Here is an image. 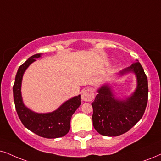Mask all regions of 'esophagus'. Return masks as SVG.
Instances as JSON below:
<instances>
[{
  "instance_id": "34e87169",
  "label": "esophagus",
  "mask_w": 161,
  "mask_h": 161,
  "mask_svg": "<svg viewBox=\"0 0 161 161\" xmlns=\"http://www.w3.org/2000/svg\"><path fill=\"white\" fill-rule=\"evenodd\" d=\"M94 98V92L91 88L84 89L82 92V99L84 101L91 102Z\"/></svg>"
}]
</instances>
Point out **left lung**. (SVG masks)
I'll return each instance as SVG.
<instances>
[{"mask_svg": "<svg viewBox=\"0 0 161 161\" xmlns=\"http://www.w3.org/2000/svg\"><path fill=\"white\" fill-rule=\"evenodd\" d=\"M132 71L137 79V87L131 97L125 100L114 99L108 85L98 90L91 103L93 112V125L97 132L103 136L115 137L125 133L143 117L148 102V80L143 67L135 62L120 74Z\"/></svg>", "mask_w": 161, "mask_h": 161, "instance_id": "8db88e82", "label": "left lung"}]
</instances>
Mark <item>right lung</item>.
<instances>
[{"instance_id":"right-lung-1","label":"right lung","mask_w":161,"mask_h":161,"mask_svg":"<svg viewBox=\"0 0 161 161\" xmlns=\"http://www.w3.org/2000/svg\"><path fill=\"white\" fill-rule=\"evenodd\" d=\"M41 53L30 56L18 68L13 85V97L15 109L21 123L26 129L44 138H58L64 137L70 128L72 115L81 105L80 95L69 99L56 111L48 114L32 112L24 106L21 94L22 76L24 71L36 58H39Z\"/></svg>"}]
</instances>
